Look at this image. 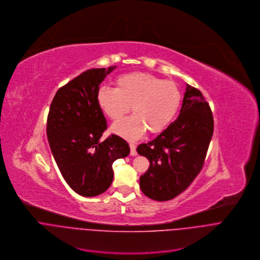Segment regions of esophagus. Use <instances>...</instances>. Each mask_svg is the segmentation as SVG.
Segmentation results:
<instances>
[{"mask_svg": "<svg viewBox=\"0 0 260 260\" xmlns=\"http://www.w3.org/2000/svg\"><path fill=\"white\" fill-rule=\"evenodd\" d=\"M129 146H130V154H131V155H136V154H137L136 145H135L133 142H130V143H129Z\"/></svg>", "mask_w": 260, "mask_h": 260, "instance_id": "1", "label": "esophagus"}]
</instances>
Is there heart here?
<instances>
[{
    "mask_svg": "<svg viewBox=\"0 0 260 260\" xmlns=\"http://www.w3.org/2000/svg\"><path fill=\"white\" fill-rule=\"evenodd\" d=\"M115 89L101 87L96 95L101 112L113 122L121 120L132 106L133 116L113 126L112 131L127 139H137L165 130L174 119L181 101L177 85L147 73L120 76Z\"/></svg>",
    "mask_w": 260,
    "mask_h": 260,
    "instance_id": "1",
    "label": "heart"
}]
</instances>
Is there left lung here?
<instances>
[{
  "instance_id": "8db88e82",
  "label": "left lung",
  "mask_w": 260,
  "mask_h": 260,
  "mask_svg": "<svg viewBox=\"0 0 260 260\" xmlns=\"http://www.w3.org/2000/svg\"><path fill=\"white\" fill-rule=\"evenodd\" d=\"M213 131L209 103L187 85L178 119L153 140L137 146L149 161L139 180L142 192L151 200L169 201L184 191L204 166Z\"/></svg>"
}]
</instances>
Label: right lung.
I'll list each match as a JSON object with an SVG mask.
<instances>
[{
    "instance_id": "1",
    "label": "right lung",
    "mask_w": 260,
    "mask_h": 260,
    "mask_svg": "<svg viewBox=\"0 0 260 260\" xmlns=\"http://www.w3.org/2000/svg\"><path fill=\"white\" fill-rule=\"evenodd\" d=\"M116 68L82 73L57 90L50 106L46 130L52 154L67 183L83 197L105 192L113 182V163L130 152L118 135L100 141L108 124L96 95Z\"/></svg>"
}]
</instances>
